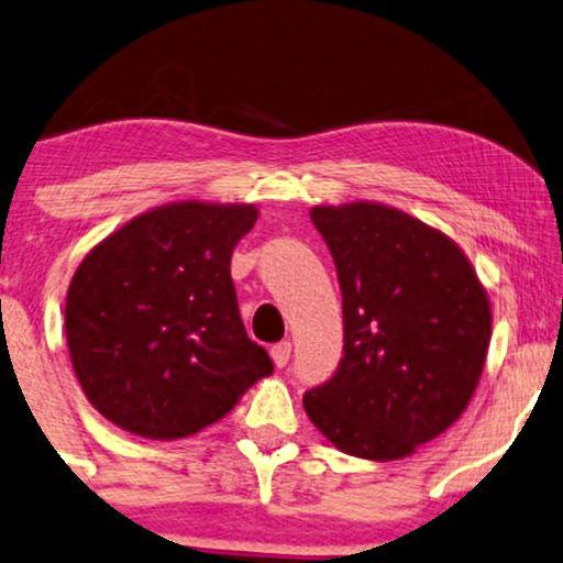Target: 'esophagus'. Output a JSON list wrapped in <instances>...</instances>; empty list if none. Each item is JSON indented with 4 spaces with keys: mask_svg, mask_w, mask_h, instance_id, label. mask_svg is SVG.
<instances>
[{
    "mask_svg": "<svg viewBox=\"0 0 563 563\" xmlns=\"http://www.w3.org/2000/svg\"><path fill=\"white\" fill-rule=\"evenodd\" d=\"M290 351H294V347H290L288 340H283V343H275L273 347H269V355H273V361H275L277 368H283V366L288 364Z\"/></svg>",
    "mask_w": 563,
    "mask_h": 563,
    "instance_id": "1",
    "label": "esophagus"
}]
</instances>
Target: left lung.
<instances>
[{
    "label": "left lung",
    "mask_w": 563,
    "mask_h": 563,
    "mask_svg": "<svg viewBox=\"0 0 563 563\" xmlns=\"http://www.w3.org/2000/svg\"><path fill=\"white\" fill-rule=\"evenodd\" d=\"M343 294V358L303 395L340 452L402 460L462 416L490 343V303L471 260L423 220L382 202L317 205Z\"/></svg>",
    "instance_id": "obj_1"
}]
</instances>
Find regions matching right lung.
<instances>
[{
    "mask_svg": "<svg viewBox=\"0 0 563 563\" xmlns=\"http://www.w3.org/2000/svg\"><path fill=\"white\" fill-rule=\"evenodd\" d=\"M254 205L184 199L132 218L88 252L64 306L73 368L92 408L145 439L220 421L273 361L249 340L231 254Z\"/></svg>",
    "mask_w": 563,
    "mask_h": 563,
    "instance_id": "right-lung-1",
    "label": "right lung"
}]
</instances>
